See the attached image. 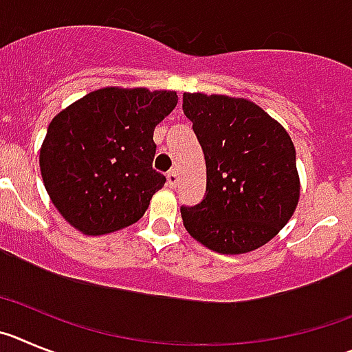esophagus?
Wrapping results in <instances>:
<instances>
[{
  "instance_id": "esophagus-1",
  "label": "esophagus",
  "mask_w": 352,
  "mask_h": 352,
  "mask_svg": "<svg viewBox=\"0 0 352 352\" xmlns=\"http://www.w3.org/2000/svg\"><path fill=\"white\" fill-rule=\"evenodd\" d=\"M166 180H168V186L170 188H177V184H179V173H177V170H170L168 173H166Z\"/></svg>"
}]
</instances>
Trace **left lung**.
I'll list each match as a JSON object with an SVG mask.
<instances>
[{
  "mask_svg": "<svg viewBox=\"0 0 352 352\" xmlns=\"http://www.w3.org/2000/svg\"><path fill=\"white\" fill-rule=\"evenodd\" d=\"M182 110L207 164L204 199L180 207L186 230L221 254L265 245L286 226L298 204L300 179L289 135L242 98L184 93Z\"/></svg>",
  "mask_w": 352,
  "mask_h": 352,
  "instance_id": "8db88e82",
  "label": "left lung"
}]
</instances>
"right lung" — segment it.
I'll return each mask as SVG.
<instances>
[{
	"label": "right lung",
	"instance_id": "1",
	"mask_svg": "<svg viewBox=\"0 0 352 352\" xmlns=\"http://www.w3.org/2000/svg\"><path fill=\"white\" fill-rule=\"evenodd\" d=\"M173 91L105 87L54 117L40 151L52 204L85 235L137 223L166 182L153 168L154 128L177 105Z\"/></svg>",
	"mask_w": 352,
	"mask_h": 352
}]
</instances>
